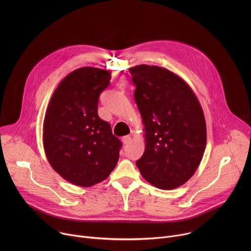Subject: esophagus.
Wrapping results in <instances>:
<instances>
[{
	"label": "esophagus",
	"mask_w": 251,
	"mask_h": 251,
	"mask_svg": "<svg viewBox=\"0 0 251 251\" xmlns=\"http://www.w3.org/2000/svg\"><path fill=\"white\" fill-rule=\"evenodd\" d=\"M131 141H132V139H131V137H130V136H124V137L122 138V142H123V144H124V145H128V144H130Z\"/></svg>",
	"instance_id": "1"
}]
</instances>
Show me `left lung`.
<instances>
[{
	"mask_svg": "<svg viewBox=\"0 0 251 251\" xmlns=\"http://www.w3.org/2000/svg\"><path fill=\"white\" fill-rule=\"evenodd\" d=\"M129 71L145 131V151L136 165L151 185L176 189L193 176L203 156L201 106L189 84L164 67L140 64Z\"/></svg>",
	"mask_w": 251,
	"mask_h": 251,
	"instance_id": "1",
	"label": "left lung"
}]
</instances>
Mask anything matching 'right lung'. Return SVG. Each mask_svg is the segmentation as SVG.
<instances>
[{
  "label": "right lung",
  "mask_w": 251,
  "mask_h": 251,
  "mask_svg": "<svg viewBox=\"0 0 251 251\" xmlns=\"http://www.w3.org/2000/svg\"><path fill=\"white\" fill-rule=\"evenodd\" d=\"M108 70L80 67L54 90L44 121V148L52 169L64 180L91 187L117 165L120 140L98 116L100 93L110 83Z\"/></svg>",
  "instance_id": "obj_1"
}]
</instances>
